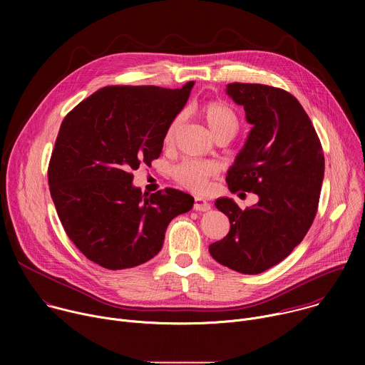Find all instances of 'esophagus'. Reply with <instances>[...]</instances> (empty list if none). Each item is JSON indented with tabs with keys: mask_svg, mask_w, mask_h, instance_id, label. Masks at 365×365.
I'll list each match as a JSON object with an SVG mask.
<instances>
[{
	"mask_svg": "<svg viewBox=\"0 0 365 365\" xmlns=\"http://www.w3.org/2000/svg\"><path fill=\"white\" fill-rule=\"evenodd\" d=\"M193 210L199 211V212H207L211 210V203L202 199V197H195V205H193Z\"/></svg>",
	"mask_w": 365,
	"mask_h": 365,
	"instance_id": "1",
	"label": "esophagus"
}]
</instances>
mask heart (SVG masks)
Here are the masks:
<instances>
[{
  "mask_svg": "<svg viewBox=\"0 0 365 365\" xmlns=\"http://www.w3.org/2000/svg\"><path fill=\"white\" fill-rule=\"evenodd\" d=\"M196 113L210 127L211 133L218 137H234L238 131L240 121L235 111L220 101H207L196 108ZM183 115L178 114L169 123L165 131V143L172 144L176 138L179 128L182 127ZM217 173V168L211 162L202 160H183L172 169L173 179L183 187L192 192H203L207 186V179Z\"/></svg>",
  "mask_w": 365,
  "mask_h": 365,
  "instance_id": "b5f03b06",
  "label": "heart"
}]
</instances>
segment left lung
Returning a JSON list of instances; mask_svg holds the SVG:
<instances>
[{
  "label": "left lung",
  "mask_w": 365,
  "mask_h": 365,
  "mask_svg": "<svg viewBox=\"0 0 365 365\" xmlns=\"http://www.w3.org/2000/svg\"><path fill=\"white\" fill-rule=\"evenodd\" d=\"M227 93L252 125L227 183L232 193H257L258 202L242 211L230 197L215 200L231 228L210 252L231 270L258 274L284 259L314 222L325 159L314 124L292 93L240 82Z\"/></svg>",
  "instance_id": "8db88e82"
}]
</instances>
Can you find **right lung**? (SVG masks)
<instances>
[{"mask_svg":"<svg viewBox=\"0 0 365 365\" xmlns=\"http://www.w3.org/2000/svg\"><path fill=\"white\" fill-rule=\"evenodd\" d=\"M193 83L101 88L62 121L47 172L50 195L71 241L103 269L148 262L170 221L192 210L193 197L178 189L143 195L131 172L159 159Z\"/></svg>","mask_w":365,"mask_h":365,"instance_id":"obj_1","label":"right lung"}]
</instances>
